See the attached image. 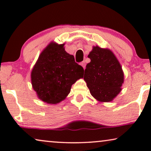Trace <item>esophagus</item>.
Masks as SVG:
<instances>
[{"label":"esophagus","mask_w":151,"mask_h":151,"mask_svg":"<svg viewBox=\"0 0 151 151\" xmlns=\"http://www.w3.org/2000/svg\"><path fill=\"white\" fill-rule=\"evenodd\" d=\"M80 65H82V67L84 68V69H85V67H86V63H85V62H84V61L82 62V63H80Z\"/></svg>","instance_id":"34e87169"}]
</instances>
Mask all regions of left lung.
Wrapping results in <instances>:
<instances>
[{
    "label": "left lung",
    "mask_w": 151,
    "mask_h": 151,
    "mask_svg": "<svg viewBox=\"0 0 151 151\" xmlns=\"http://www.w3.org/2000/svg\"><path fill=\"white\" fill-rule=\"evenodd\" d=\"M88 58L84 80L91 96L100 102H111L121 91L124 83L122 67L113 53L98 46L93 47Z\"/></svg>",
    "instance_id": "1"
}]
</instances>
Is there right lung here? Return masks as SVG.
<instances>
[{"label":"right lung","mask_w":151,"mask_h":151,"mask_svg":"<svg viewBox=\"0 0 151 151\" xmlns=\"http://www.w3.org/2000/svg\"><path fill=\"white\" fill-rule=\"evenodd\" d=\"M64 45L51 42L39 55L31 73L33 88L38 98L48 104L65 100L72 84L83 77L84 69L66 52Z\"/></svg>","instance_id":"add662e5"}]
</instances>
